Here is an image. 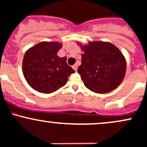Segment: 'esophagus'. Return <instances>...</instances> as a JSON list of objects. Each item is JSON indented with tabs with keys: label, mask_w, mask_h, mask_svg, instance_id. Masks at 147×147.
I'll use <instances>...</instances> for the list:
<instances>
[{
	"label": "esophagus",
	"mask_w": 147,
	"mask_h": 147,
	"mask_svg": "<svg viewBox=\"0 0 147 147\" xmlns=\"http://www.w3.org/2000/svg\"><path fill=\"white\" fill-rule=\"evenodd\" d=\"M72 67H73L74 70H75L77 72V64H75V65L72 66Z\"/></svg>",
	"instance_id": "1"
}]
</instances>
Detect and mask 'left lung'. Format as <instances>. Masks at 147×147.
<instances>
[{
    "label": "left lung",
    "instance_id": "left-lung-1",
    "mask_svg": "<svg viewBox=\"0 0 147 147\" xmlns=\"http://www.w3.org/2000/svg\"><path fill=\"white\" fill-rule=\"evenodd\" d=\"M80 47L84 53L77 72L85 86L96 93L117 88L126 71V61L120 50L107 42H90Z\"/></svg>",
    "mask_w": 147,
    "mask_h": 147
}]
</instances>
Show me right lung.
I'll return each instance as SVG.
<instances>
[{
  "instance_id": "right-lung-1",
  "label": "right lung",
  "mask_w": 147,
  "mask_h": 147,
  "mask_svg": "<svg viewBox=\"0 0 147 147\" xmlns=\"http://www.w3.org/2000/svg\"><path fill=\"white\" fill-rule=\"evenodd\" d=\"M62 47L57 42H41L25 53L22 63L24 76L33 89L51 93L65 86L75 72L66 63V57L57 56Z\"/></svg>"
}]
</instances>
